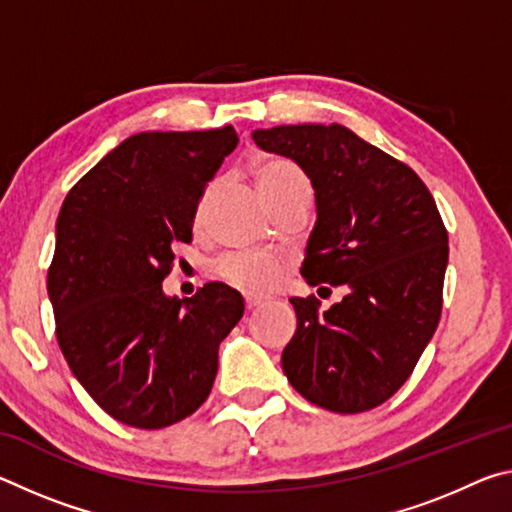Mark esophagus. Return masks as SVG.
<instances>
[{
    "label": "esophagus",
    "instance_id": "1",
    "mask_svg": "<svg viewBox=\"0 0 512 512\" xmlns=\"http://www.w3.org/2000/svg\"><path fill=\"white\" fill-rule=\"evenodd\" d=\"M266 302V298L262 296H246V309L253 311V309H259Z\"/></svg>",
    "mask_w": 512,
    "mask_h": 512
}]
</instances>
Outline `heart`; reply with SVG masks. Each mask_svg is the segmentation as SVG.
Instances as JSON below:
<instances>
[{
    "label": "heart",
    "mask_w": 512,
    "mask_h": 512,
    "mask_svg": "<svg viewBox=\"0 0 512 512\" xmlns=\"http://www.w3.org/2000/svg\"><path fill=\"white\" fill-rule=\"evenodd\" d=\"M257 187L262 192L264 201L273 205L277 201H287V198H309L311 185L305 173L296 162L287 158H268L257 164L255 169ZM214 194V185L207 189L201 210H205L207 201ZM216 277H221L223 282L232 284V287L244 289V291H268L275 287L284 273V266L277 257L264 255V253H235L225 255L214 266Z\"/></svg>",
    "instance_id": "b5f03b06"
}]
</instances>
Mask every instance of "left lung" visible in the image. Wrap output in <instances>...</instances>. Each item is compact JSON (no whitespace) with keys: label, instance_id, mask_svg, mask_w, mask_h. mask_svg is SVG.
<instances>
[{"label":"left lung","instance_id":"obj_1","mask_svg":"<svg viewBox=\"0 0 512 512\" xmlns=\"http://www.w3.org/2000/svg\"><path fill=\"white\" fill-rule=\"evenodd\" d=\"M253 140L296 162L314 187L302 277L348 289L323 314L314 298H291L298 327L284 375L327 411L375 409L438 327L449 246L436 201L418 173L341 124L257 128Z\"/></svg>","mask_w":512,"mask_h":512}]
</instances>
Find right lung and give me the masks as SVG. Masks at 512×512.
Here are the masks:
<instances>
[{"label":"right lung","mask_w":512,"mask_h":512,"mask_svg":"<svg viewBox=\"0 0 512 512\" xmlns=\"http://www.w3.org/2000/svg\"><path fill=\"white\" fill-rule=\"evenodd\" d=\"M237 144L232 126L131 135L60 207L47 275L60 350L92 400L128 427L192 415L212 391L221 341L244 316L228 284L185 300L162 291L173 246L192 241L205 187Z\"/></svg>","instance_id":"obj_1"}]
</instances>
